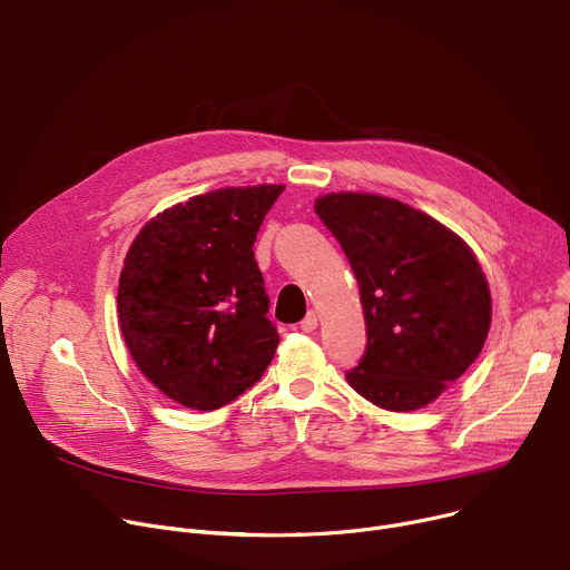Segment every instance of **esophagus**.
Returning a JSON list of instances; mask_svg holds the SVG:
<instances>
[{
    "instance_id": "obj_1",
    "label": "esophagus",
    "mask_w": 570,
    "mask_h": 570,
    "mask_svg": "<svg viewBox=\"0 0 570 570\" xmlns=\"http://www.w3.org/2000/svg\"><path fill=\"white\" fill-rule=\"evenodd\" d=\"M318 327V314L316 312H308L306 316H304V321L299 323V330L302 332H314Z\"/></svg>"
}]
</instances>
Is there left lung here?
Returning a JSON list of instances; mask_svg holds the SVG:
<instances>
[{"mask_svg": "<svg viewBox=\"0 0 570 570\" xmlns=\"http://www.w3.org/2000/svg\"><path fill=\"white\" fill-rule=\"evenodd\" d=\"M316 214L358 284L366 352L347 384L389 411L434 402L484 347L491 291L473 249L413 206L371 193H330Z\"/></svg>", "mask_w": 570, "mask_h": 570, "instance_id": "8db88e82", "label": "left lung"}]
</instances>
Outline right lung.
I'll list each match as a JSON object with an SVG mask.
<instances>
[{
    "instance_id": "obj_1",
    "label": "right lung",
    "mask_w": 570,
    "mask_h": 570,
    "mask_svg": "<svg viewBox=\"0 0 570 570\" xmlns=\"http://www.w3.org/2000/svg\"><path fill=\"white\" fill-rule=\"evenodd\" d=\"M284 186L218 188L179 202L134 238L118 286V318L140 373L170 400L214 411L271 366L254 240Z\"/></svg>"
}]
</instances>
